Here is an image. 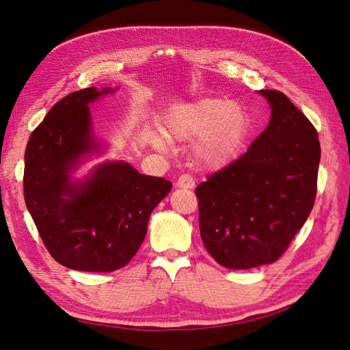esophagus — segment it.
Returning a JSON list of instances; mask_svg holds the SVG:
<instances>
[{
    "mask_svg": "<svg viewBox=\"0 0 350 350\" xmlns=\"http://www.w3.org/2000/svg\"><path fill=\"white\" fill-rule=\"evenodd\" d=\"M193 185H195V180H193V178H192L191 175H188V174L180 175V176L178 178V180H176V187H178V188H193Z\"/></svg>",
    "mask_w": 350,
    "mask_h": 350,
    "instance_id": "34e87169",
    "label": "esophagus"
}]
</instances>
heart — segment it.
<instances>
[{"mask_svg": "<svg viewBox=\"0 0 350 350\" xmlns=\"http://www.w3.org/2000/svg\"><path fill=\"white\" fill-rule=\"evenodd\" d=\"M163 129L176 141H197L193 146L197 162L206 170H221L240 149L248 129V116L240 105L222 97H205L174 107L163 119ZM167 137L157 133L152 137L153 146L162 152L170 150L171 141Z\"/></svg>", "mask_w": 350, "mask_h": 350, "instance_id": "b5f03b06", "label": "heart"}]
</instances>
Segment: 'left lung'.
<instances>
[{
	"instance_id": "1",
	"label": "left lung",
	"mask_w": 350,
	"mask_h": 350,
	"mask_svg": "<svg viewBox=\"0 0 350 350\" xmlns=\"http://www.w3.org/2000/svg\"><path fill=\"white\" fill-rule=\"evenodd\" d=\"M269 126L239 159L195 188L204 245L222 267L280 258L314 205L320 162L312 122L278 90H260Z\"/></svg>"
}]
</instances>
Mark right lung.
Instances as JSON below:
<instances>
[{"instance_id":"obj_1","label":"right lung","mask_w":350,"mask_h":350,"mask_svg":"<svg viewBox=\"0 0 350 350\" xmlns=\"http://www.w3.org/2000/svg\"><path fill=\"white\" fill-rule=\"evenodd\" d=\"M110 92L88 88L64 96L25 148V205L50 256L72 270L124 267L144 243L152 211L172 188L124 162H106L83 184L68 183L80 157L97 146L88 105Z\"/></svg>"}]
</instances>
